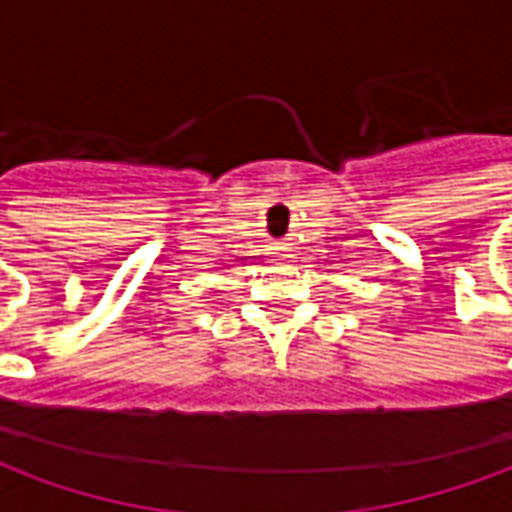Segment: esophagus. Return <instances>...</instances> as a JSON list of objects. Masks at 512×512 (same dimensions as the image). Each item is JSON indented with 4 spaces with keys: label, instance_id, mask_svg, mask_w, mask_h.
Masks as SVG:
<instances>
[{
    "label": "esophagus",
    "instance_id": "1",
    "mask_svg": "<svg viewBox=\"0 0 512 512\" xmlns=\"http://www.w3.org/2000/svg\"><path fill=\"white\" fill-rule=\"evenodd\" d=\"M288 249H282V255H279V260H288Z\"/></svg>",
    "mask_w": 512,
    "mask_h": 512
}]
</instances>
